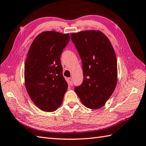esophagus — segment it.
Listing matches in <instances>:
<instances>
[{"label": "esophagus", "instance_id": "34e87169", "mask_svg": "<svg viewBox=\"0 0 146 146\" xmlns=\"http://www.w3.org/2000/svg\"><path fill=\"white\" fill-rule=\"evenodd\" d=\"M68 80H69V84H70V85H72V78H70V77L69 78Z\"/></svg>", "mask_w": 146, "mask_h": 146}]
</instances>
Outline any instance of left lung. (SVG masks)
<instances>
[{"instance_id":"1","label":"left lung","mask_w":146,"mask_h":146,"mask_svg":"<svg viewBox=\"0 0 146 146\" xmlns=\"http://www.w3.org/2000/svg\"><path fill=\"white\" fill-rule=\"evenodd\" d=\"M70 38L82 63L83 82L74 90L87 108L104 106L114 92L118 79L114 49L100 31L86 30L71 33Z\"/></svg>"}]
</instances>
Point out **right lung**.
Returning <instances> with one entry per match:
<instances>
[{
	"mask_svg": "<svg viewBox=\"0 0 146 146\" xmlns=\"http://www.w3.org/2000/svg\"><path fill=\"white\" fill-rule=\"evenodd\" d=\"M69 34L43 31L34 39L25 64V84L31 100L42 111L58 109L67 90L62 75L61 55Z\"/></svg>",
	"mask_w": 146,
	"mask_h": 146,
	"instance_id": "obj_1",
	"label": "right lung"
}]
</instances>
